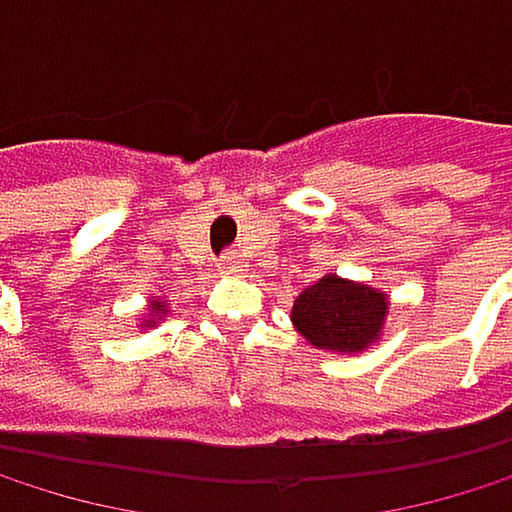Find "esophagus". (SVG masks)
Instances as JSON below:
<instances>
[{
    "instance_id": "34e87169",
    "label": "esophagus",
    "mask_w": 512,
    "mask_h": 512,
    "mask_svg": "<svg viewBox=\"0 0 512 512\" xmlns=\"http://www.w3.org/2000/svg\"><path fill=\"white\" fill-rule=\"evenodd\" d=\"M215 270H218L221 276H233V273H239V258H236L233 251H227V254H221V258H218Z\"/></svg>"
}]
</instances>
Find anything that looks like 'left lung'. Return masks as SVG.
<instances>
[{
	"label": "left lung",
	"instance_id": "obj_1",
	"mask_svg": "<svg viewBox=\"0 0 512 512\" xmlns=\"http://www.w3.org/2000/svg\"><path fill=\"white\" fill-rule=\"evenodd\" d=\"M385 315L388 294L340 279L337 273H327L315 285L303 288L291 309L297 334L309 346L343 355L370 349L382 337Z\"/></svg>",
	"mask_w": 512,
	"mask_h": 512
}]
</instances>
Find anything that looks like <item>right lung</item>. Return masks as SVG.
Wrapping results in <instances>:
<instances>
[{
    "instance_id": "1",
    "label": "right lung",
    "mask_w": 512,
    "mask_h": 512,
    "mask_svg": "<svg viewBox=\"0 0 512 512\" xmlns=\"http://www.w3.org/2000/svg\"><path fill=\"white\" fill-rule=\"evenodd\" d=\"M148 312H151V318H142L139 327H154V324L166 315V303H163V300H151V303H148Z\"/></svg>"
}]
</instances>
